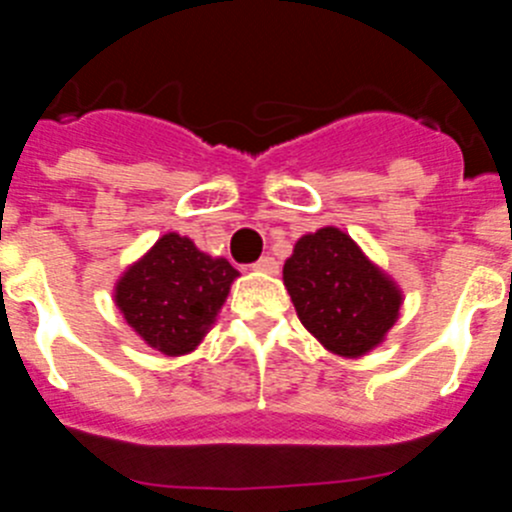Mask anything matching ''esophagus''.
Segmentation results:
<instances>
[{
	"label": "esophagus",
	"mask_w": 512,
	"mask_h": 512,
	"mask_svg": "<svg viewBox=\"0 0 512 512\" xmlns=\"http://www.w3.org/2000/svg\"><path fill=\"white\" fill-rule=\"evenodd\" d=\"M256 271H264V274H279V261L271 259V256H261L256 264H253Z\"/></svg>",
	"instance_id": "esophagus-1"
}]
</instances>
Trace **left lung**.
Segmentation results:
<instances>
[{
	"mask_svg": "<svg viewBox=\"0 0 512 512\" xmlns=\"http://www.w3.org/2000/svg\"><path fill=\"white\" fill-rule=\"evenodd\" d=\"M282 274L300 323L343 359L369 354L400 318L395 279L333 225L302 235Z\"/></svg>",
	"mask_w": 512,
	"mask_h": 512,
	"instance_id": "left-lung-1",
	"label": "left lung"
}]
</instances>
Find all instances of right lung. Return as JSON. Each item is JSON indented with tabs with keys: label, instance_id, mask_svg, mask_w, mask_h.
Listing matches in <instances>:
<instances>
[{
	"label": "right lung",
	"instance_id": "right-lung-1",
	"mask_svg": "<svg viewBox=\"0 0 512 512\" xmlns=\"http://www.w3.org/2000/svg\"><path fill=\"white\" fill-rule=\"evenodd\" d=\"M235 277L228 259H212L187 235L166 233L122 271L115 305L140 341L184 356L207 336Z\"/></svg>",
	"mask_w": 512,
	"mask_h": 512
}]
</instances>
